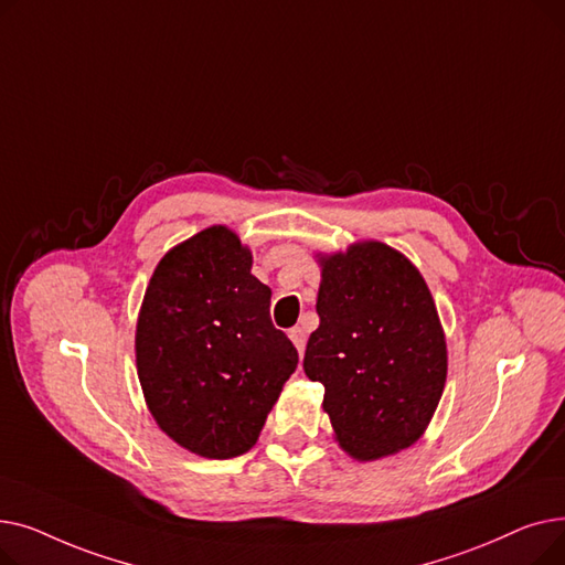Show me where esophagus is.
Returning <instances> with one entry per match:
<instances>
[{
    "mask_svg": "<svg viewBox=\"0 0 565 565\" xmlns=\"http://www.w3.org/2000/svg\"><path fill=\"white\" fill-rule=\"evenodd\" d=\"M288 337H290L292 345H295V348H298V352H300V358H302V352H305V345H307V334H305V330H302V328H292V330L288 332Z\"/></svg>",
    "mask_w": 565,
    "mask_h": 565,
    "instance_id": "1",
    "label": "esophagus"
}]
</instances>
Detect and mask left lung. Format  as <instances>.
I'll return each mask as SVG.
<instances>
[{
	"label": "left lung",
	"mask_w": 565,
	"mask_h": 565,
	"mask_svg": "<svg viewBox=\"0 0 565 565\" xmlns=\"http://www.w3.org/2000/svg\"><path fill=\"white\" fill-rule=\"evenodd\" d=\"M318 330L305 373L324 387L339 447L377 460L412 447L447 382V339L433 295L401 252L366 241L318 256Z\"/></svg>",
	"instance_id": "obj_1"
}]
</instances>
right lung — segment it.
Returning <instances> with one entry per match:
<instances>
[{
	"label": "right lung",
	"mask_w": 565,
	"mask_h": 565,
	"mask_svg": "<svg viewBox=\"0 0 565 565\" xmlns=\"http://www.w3.org/2000/svg\"><path fill=\"white\" fill-rule=\"evenodd\" d=\"M270 298L226 226L203 228L158 263L137 320V375L153 419L183 449L226 460L256 444L298 369Z\"/></svg>",
	"instance_id": "obj_1"
}]
</instances>
